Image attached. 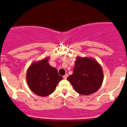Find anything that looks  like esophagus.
I'll return each instance as SVG.
<instances>
[{
    "mask_svg": "<svg viewBox=\"0 0 127 127\" xmlns=\"http://www.w3.org/2000/svg\"><path fill=\"white\" fill-rule=\"evenodd\" d=\"M68 76H69V75H68V74H66L65 75H64V76H63V77H64V79H67V77H68Z\"/></svg>",
    "mask_w": 127,
    "mask_h": 127,
    "instance_id": "esophagus-1",
    "label": "esophagus"
}]
</instances>
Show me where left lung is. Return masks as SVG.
Segmentation results:
<instances>
[{
    "label": "left lung",
    "instance_id": "8db88e82",
    "mask_svg": "<svg viewBox=\"0 0 127 127\" xmlns=\"http://www.w3.org/2000/svg\"><path fill=\"white\" fill-rule=\"evenodd\" d=\"M103 77L102 67L97 61L87 57H77L73 74L67 77V80L78 94L88 95L99 89Z\"/></svg>",
    "mask_w": 127,
    "mask_h": 127
}]
</instances>
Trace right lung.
<instances>
[{"label":"right lung","instance_id":"1","mask_svg":"<svg viewBox=\"0 0 127 127\" xmlns=\"http://www.w3.org/2000/svg\"><path fill=\"white\" fill-rule=\"evenodd\" d=\"M48 58L32 64L27 72L29 88L36 95L45 97L54 92L62 77L48 64Z\"/></svg>","mask_w":127,"mask_h":127}]
</instances>
